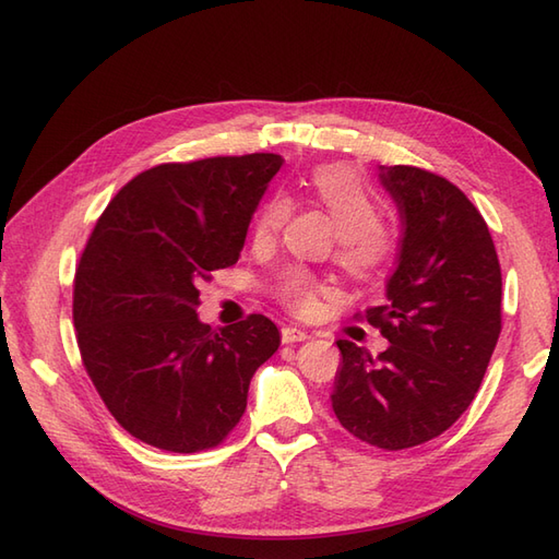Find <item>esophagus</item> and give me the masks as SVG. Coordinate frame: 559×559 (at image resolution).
<instances>
[{
  "mask_svg": "<svg viewBox=\"0 0 559 559\" xmlns=\"http://www.w3.org/2000/svg\"><path fill=\"white\" fill-rule=\"evenodd\" d=\"M306 338H310V336H308V332L301 330V326H294V324L282 326V342L284 344H298V342H306Z\"/></svg>",
  "mask_w": 559,
  "mask_h": 559,
  "instance_id": "esophagus-1",
  "label": "esophagus"
}]
</instances>
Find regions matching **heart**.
Returning <instances> with one entry per match:
<instances>
[{
    "label": "heart",
    "instance_id": "b5f03b06",
    "mask_svg": "<svg viewBox=\"0 0 559 559\" xmlns=\"http://www.w3.org/2000/svg\"><path fill=\"white\" fill-rule=\"evenodd\" d=\"M310 194L332 215L338 227V261L353 272H367L384 261L389 239L382 227L379 203L346 166H322L310 175ZM289 215L287 201L272 197L253 225L258 243L275 239ZM320 284L310 272L294 267L280 282V298L294 312H310L318 306Z\"/></svg>",
    "mask_w": 559,
    "mask_h": 559
}]
</instances>
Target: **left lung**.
I'll return each instance as SVG.
<instances>
[{
    "mask_svg": "<svg viewBox=\"0 0 559 559\" xmlns=\"http://www.w3.org/2000/svg\"><path fill=\"white\" fill-rule=\"evenodd\" d=\"M403 237L384 306L365 310L389 348L372 358L338 338L332 407L353 437L403 451L437 439L467 411L500 336L502 277L491 233L445 177L379 166Z\"/></svg>",
    "mask_w": 559,
    "mask_h": 559,
    "instance_id": "left-lung-1",
    "label": "left lung"
}]
</instances>
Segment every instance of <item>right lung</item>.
Masks as SVG:
<instances>
[{"label": "right lung", "mask_w": 559, "mask_h": 559, "mask_svg": "<svg viewBox=\"0 0 559 559\" xmlns=\"http://www.w3.org/2000/svg\"><path fill=\"white\" fill-rule=\"evenodd\" d=\"M277 154L163 163L120 189L73 284L83 365L118 425L170 453L215 448L237 427L253 372L280 348L265 316L211 330L199 289L235 265Z\"/></svg>", "instance_id": "right-lung-1"}]
</instances>
